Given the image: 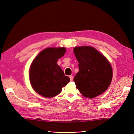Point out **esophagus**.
I'll return each mask as SVG.
<instances>
[{"instance_id": "obj_1", "label": "esophagus", "mask_w": 134, "mask_h": 134, "mask_svg": "<svg viewBox=\"0 0 134 134\" xmlns=\"http://www.w3.org/2000/svg\"><path fill=\"white\" fill-rule=\"evenodd\" d=\"M69 77H70V81H72V80H73V76L72 75H70L69 76Z\"/></svg>"}]
</instances>
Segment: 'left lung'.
<instances>
[{"label":"left lung","mask_w":134,"mask_h":134,"mask_svg":"<svg viewBox=\"0 0 134 134\" xmlns=\"http://www.w3.org/2000/svg\"><path fill=\"white\" fill-rule=\"evenodd\" d=\"M79 72L74 78L76 88L86 98H94L107 90L111 82V65L103 54L93 47H75Z\"/></svg>","instance_id":"1"}]
</instances>
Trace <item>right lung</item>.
<instances>
[{
    "label": "right lung",
    "instance_id": "obj_1",
    "mask_svg": "<svg viewBox=\"0 0 134 134\" xmlns=\"http://www.w3.org/2000/svg\"><path fill=\"white\" fill-rule=\"evenodd\" d=\"M65 48H48L44 49L32 62L29 78L33 89L45 98H53L62 91L63 87L70 81L62 68L57 64L58 60L64 56Z\"/></svg>",
    "mask_w": 134,
    "mask_h": 134
}]
</instances>
